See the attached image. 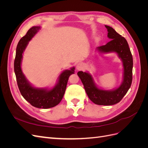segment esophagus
<instances>
[{
    "instance_id": "1",
    "label": "esophagus",
    "mask_w": 148,
    "mask_h": 148,
    "mask_svg": "<svg viewBox=\"0 0 148 148\" xmlns=\"http://www.w3.org/2000/svg\"><path fill=\"white\" fill-rule=\"evenodd\" d=\"M84 68V65L82 63H79L77 65V69L78 70H81Z\"/></svg>"
}]
</instances>
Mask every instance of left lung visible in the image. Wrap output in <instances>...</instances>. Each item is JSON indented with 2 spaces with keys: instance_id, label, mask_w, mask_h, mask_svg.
<instances>
[{
  "instance_id": "obj_1",
  "label": "left lung",
  "mask_w": 148,
  "mask_h": 148,
  "mask_svg": "<svg viewBox=\"0 0 148 148\" xmlns=\"http://www.w3.org/2000/svg\"><path fill=\"white\" fill-rule=\"evenodd\" d=\"M107 29V37L112 39L106 45L97 47L101 53L114 52L118 54L123 62V79L120 86L114 90H103L98 88L92 76L79 71L78 75L83 84L88 97L95 104L101 106H111L117 104L126 95L132 83L133 57L128 44L125 38L116 32L109 26L105 25Z\"/></svg>"
}]
</instances>
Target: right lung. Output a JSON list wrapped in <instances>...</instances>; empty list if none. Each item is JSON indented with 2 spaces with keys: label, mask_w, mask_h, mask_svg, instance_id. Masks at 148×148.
I'll return each mask as SVG.
<instances>
[{
  "label": "right lung",
  "mask_w": 148,
  "mask_h": 148,
  "mask_svg": "<svg viewBox=\"0 0 148 148\" xmlns=\"http://www.w3.org/2000/svg\"><path fill=\"white\" fill-rule=\"evenodd\" d=\"M39 26H33L19 41L16 49L14 61V71L19 90L25 100L31 105L40 109H49L58 105L62 101L65 92L67 82L70 76L74 73L75 67L66 70L59 77V82L51 89L46 88H36L31 86L22 72L21 63L23 53L28 42L37 33Z\"/></svg>",
  "instance_id": "add662e5"
}]
</instances>
